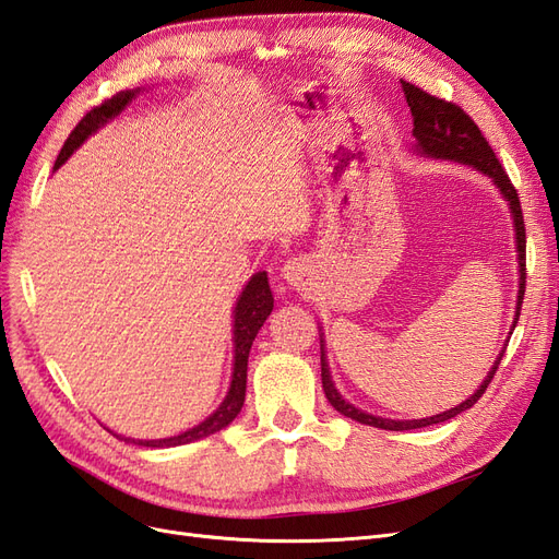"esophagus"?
Masks as SVG:
<instances>
[{
	"instance_id": "1",
	"label": "esophagus",
	"mask_w": 559,
	"mask_h": 559,
	"mask_svg": "<svg viewBox=\"0 0 559 559\" xmlns=\"http://www.w3.org/2000/svg\"><path fill=\"white\" fill-rule=\"evenodd\" d=\"M282 277L292 286H306V280L310 277V263L306 259H292L282 267Z\"/></svg>"
}]
</instances>
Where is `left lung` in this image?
<instances>
[{
	"label": "left lung",
	"instance_id": "8db88e82",
	"mask_svg": "<svg viewBox=\"0 0 559 559\" xmlns=\"http://www.w3.org/2000/svg\"><path fill=\"white\" fill-rule=\"evenodd\" d=\"M403 86V95L408 99V107L413 114V138H415V146L419 154L431 156V158H443V160H454V163H464V165H473L476 170H480L483 175L492 177V181L497 183V189L503 193V198L509 200L511 205V214H513V226H515V245H518V267H520V292H518V308H515V321L513 329L518 324L520 317V308H522V298H524V282H527V235H524V218H522V207H520V198L515 186L511 183L509 175L501 167L497 154L489 146V142L483 138L480 128L473 123V118L454 103H448V99H441L436 95H429L427 91H421L419 86L411 81H401ZM324 343V341H321ZM503 352L499 354V359L495 361L492 370H489L487 378L483 380V384L476 389V394L468 396L464 403L454 405V408L433 415V417H425V419H382L376 415H368L359 408H354L352 403H347L337 389L333 386L331 373H329V364H326V354H324V345H321V386H324V394L329 399V403L333 408L345 415L361 421V425L368 427H378V429H386V431H408V429H419V427H429V425H438V421H448L452 417H456L460 413H464L466 408H471L483 394L487 384L492 382L497 368L501 364Z\"/></svg>",
	"mask_w": 559,
	"mask_h": 559
}]
</instances>
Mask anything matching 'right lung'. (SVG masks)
I'll return each mask as SVG.
<instances>
[{
	"instance_id": "obj_1",
	"label": "right lung",
	"mask_w": 559,
	"mask_h": 559,
	"mask_svg": "<svg viewBox=\"0 0 559 559\" xmlns=\"http://www.w3.org/2000/svg\"><path fill=\"white\" fill-rule=\"evenodd\" d=\"M140 93V88L134 91H121L116 93L111 99H105L103 105L93 107L86 116L81 118L79 126L70 132L64 146L60 148L58 160H56V170L58 167L74 154V148H79L83 142H86L91 134L103 128L107 121H111L114 116L121 114L130 103L132 97ZM273 312V292H270L267 284V275L265 273H257L249 284L245 286V292L235 306V324H233V343H235V364H233V380H230V389L224 399V403L205 419L200 421L198 427L183 431L179 436L173 438H160V441H134V438H126V436H116L121 441L134 443V445H144V448H173V445H183L191 441H200L210 433L222 431L224 427H228L230 421L238 417V413L242 411L245 405V392H247V359H249V349L253 337H257L259 329L263 326V321L267 319V314Z\"/></svg>"
}]
</instances>
